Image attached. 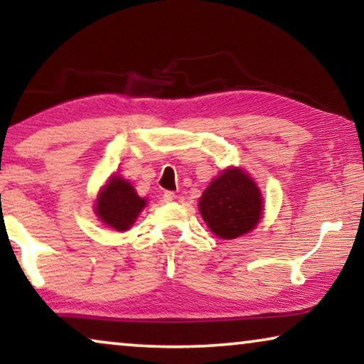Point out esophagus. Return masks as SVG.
Wrapping results in <instances>:
<instances>
[{
	"instance_id": "1",
	"label": "esophagus",
	"mask_w": 364,
	"mask_h": 364,
	"mask_svg": "<svg viewBox=\"0 0 364 364\" xmlns=\"http://www.w3.org/2000/svg\"><path fill=\"white\" fill-rule=\"evenodd\" d=\"M164 200H166V202H176L177 196L173 192H164Z\"/></svg>"
}]
</instances>
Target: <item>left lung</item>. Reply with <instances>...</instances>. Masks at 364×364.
<instances>
[{
    "label": "left lung",
    "instance_id": "1",
    "mask_svg": "<svg viewBox=\"0 0 364 364\" xmlns=\"http://www.w3.org/2000/svg\"><path fill=\"white\" fill-rule=\"evenodd\" d=\"M263 198L257 183L242 168H227L205 188L198 200L202 218L220 238L250 232L262 217Z\"/></svg>",
    "mask_w": 364,
    "mask_h": 364
}]
</instances>
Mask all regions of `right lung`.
<instances>
[{"label": "right lung", "mask_w": 364, "mask_h": 364, "mask_svg": "<svg viewBox=\"0 0 364 364\" xmlns=\"http://www.w3.org/2000/svg\"><path fill=\"white\" fill-rule=\"evenodd\" d=\"M144 207L146 200L137 196L131 183L114 176L99 193L96 213L106 225L124 232L136 222Z\"/></svg>", "instance_id": "right-lung-1"}]
</instances>
